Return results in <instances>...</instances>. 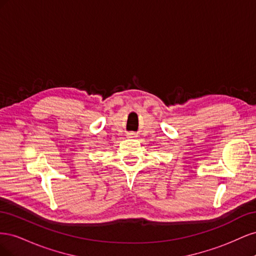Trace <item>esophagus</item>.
<instances>
[{
    "label": "esophagus",
    "instance_id": "obj_1",
    "mask_svg": "<svg viewBox=\"0 0 256 256\" xmlns=\"http://www.w3.org/2000/svg\"><path fill=\"white\" fill-rule=\"evenodd\" d=\"M128 136H129L128 138H136V134H129Z\"/></svg>",
    "mask_w": 256,
    "mask_h": 256
}]
</instances>
